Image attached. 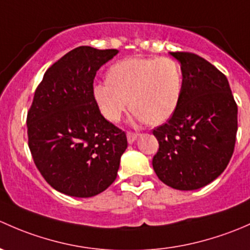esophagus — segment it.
I'll use <instances>...</instances> for the list:
<instances>
[{
    "label": "esophagus",
    "mask_w": 250,
    "mask_h": 250,
    "mask_svg": "<svg viewBox=\"0 0 250 250\" xmlns=\"http://www.w3.org/2000/svg\"><path fill=\"white\" fill-rule=\"evenodd\" d=\"M126 136H127V142L130 144H132V143H135L136 141H137L138 137H140V133L132 132V131H127Z\"/></svg>",
    "instance_id": "34e87169"
}]
</instances>
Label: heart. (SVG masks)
<instances>
[{
    "instance_id": "b5f03b06",
    "label": "heart",
    "mask_w": 250,
    "mask_h": 250,
    "mask_svg": "<svg viewBox=\"0 0 250 250\" xmlns=\"http://www.w3.org/2000/svg\"><path fill=\"white\" fill-rule=\"evenodd\" d=\"M182 90L183 72L174 59L133 56L108 69L107 82L95 84L92 95L109 122H119L131 106L137 122L159 125L177 109Z\"/></svg>"
}]
</instances>
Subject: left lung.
Segmentation results:
<instances>
[{
	"label": "left lung",
	"mask_w": 250,
	"mask_h": 250,
	"mask_svg": "<svg viewBox=\"0 0 250 250\" xmlns=\"http://www.w3.org/2000/svg\"><path fill=\"white\" fill-rule=\"evenodd\" d=\"M181 63L183 90L166 124L154 128L159 150L153 168L177 190H196L217 179L233 154L237 104L228 78L192 53H169Z\"/></svg>",
	"instance_id": "1"
}]
</instances>
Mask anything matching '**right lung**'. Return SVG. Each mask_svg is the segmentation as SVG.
<instances>
[{"label":"right lung","instance_id":"add662e5","mask_svg":"<svg viewBox=\"0 0 250 250\" xmlns=\"http://www.w3.org/2000/svg\"><path fill=\"white\" fill-rule=\"evenodd\" d=\"M117 49L82 45L47 69L29 113V148L50 187L74 197L104 191L127 148L123 130L104 119L92 95L96 72Z\"/></svg>","mask_w":250,"mask_h":250}]
</instances>
